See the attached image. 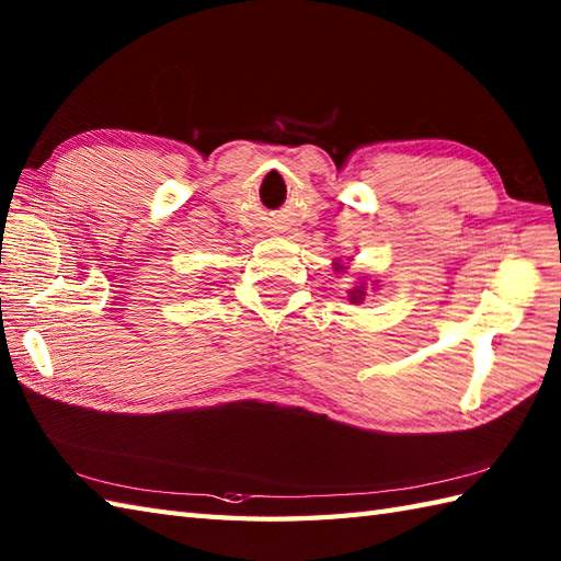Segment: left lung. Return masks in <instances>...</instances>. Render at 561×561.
I'll return each mask as SVG.
<instances>
[{"label":"left lung","instance_id":"obj_1","mask_svg":"<svg viewBox=\"0 0 561 561\" xmlns=\"http://www.w3.org/2000/svg\"><path fill=\"white\" fill-rule=\"evenodd\" d=\"M335 270L342 272L344 265H340V262H335ZM366 291H368V289H366V282L354 284V287L347 291V294H350V301H352V304H362V301L366 299Z\"/></svg>","mask_w":561,"mask_h":561}]
</instances>
